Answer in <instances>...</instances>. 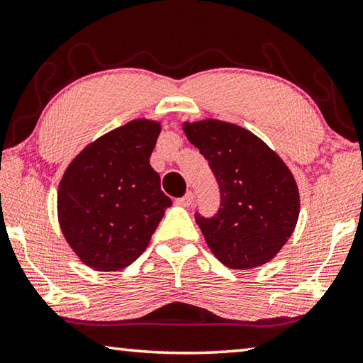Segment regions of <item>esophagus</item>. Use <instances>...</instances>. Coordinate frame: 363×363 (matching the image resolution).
<instances>
[{
    "mask_svg": "<svg viewBox=\"0 0 363 363\" xmlns=\"http://www.w3.org/2000/svg\"><path fill=\"white\" fill-rule=\"evenodd\" d=\"M192 201H194V194L189 192L184 196H181V199H177L176 204H179V206H184V208H189L190 204H192Z\"/></svg>",
    "mask_w": 363,
    "mask_h": 363,
    "instance_id": "34e87169",
    "label": "esophagus"
}]
</instances>
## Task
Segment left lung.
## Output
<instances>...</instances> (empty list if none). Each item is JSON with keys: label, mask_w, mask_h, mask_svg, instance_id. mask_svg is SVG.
<instances>
[{"label": "left lung", "mask_w": 363, "mask_h": 363, "mask_svg": "<svg viewBox=\"0 0 363 363\" xmlns=\"http://www.w3.org/2000/svg\"><path fill=\"white\" fill-rule=\"evenodd\" d=\"M182 128L219 184V211L213 217L195 214L206 245L233 269L269 262L298 220L300 195L291 169L260 138L235 123L206 118Z\"/></svg>", "instance_id": "obj_1"}]
</instances>
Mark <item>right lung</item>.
<instances>
[{"mask_svg": "<svg viewBox=\"0 0 363 363\" xmlns=\"http://www.w3.org/2000/svg\"><path fill=\"white\" fill-rule=\"evenodd\" d=\"M160 123L136 118L89 144L58 186V222L68 245L98 272L128 267L146 250L169 196L149 159Z\"/></svg>", "mask_w": 363, "mask_h": 363, "instance_id": "1", "label": "right lung"}]
</instances>
